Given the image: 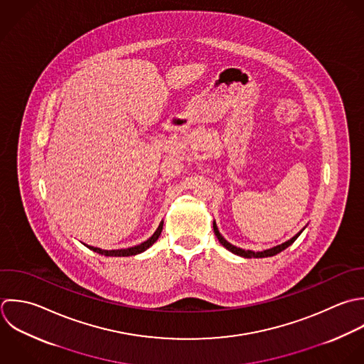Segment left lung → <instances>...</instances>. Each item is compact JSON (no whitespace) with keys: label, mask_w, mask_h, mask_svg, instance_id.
<instances>
[{"label":"left lung","mask_w":364,"mask_h":364,"mask_svg":"<svg viewBox=\"0 0 364 364\" xmlns=\"http://www.w3.org/2000/svg\"><path fill=\"white\" fill-rule=\"evenodd\" d=\"M213 228H214V234L217 235V238H218V241L221 242V245H224L228 251H231L232 254H237V255H240V257H244V258H265V257H274V255H277V254H279L281 251H284V250H287L289 245H292L294 242H295V240L301 235V232H298L295 237H292L291 240H288L287 242H284V244H281V245H277V247H274V248H269V250H265V251H259V252H254V251H250V250H242V248H238V247H235V245H232V244H230L221 234H220V231H218V228H217V224H215V221L213 223Z\"/></svg>","instance_id":"obj_1"}]
</instances>
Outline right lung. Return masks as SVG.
<instances>
[{
  "label": "right lung",
  "mask_w": 364,
  "mask_h": 364,
  "mask_svg": "<svg viewBox=\"0 0 364 364\" xmlns=\"http://www.w3.org/2000/svg\"><path fill=\"white\" fill-rule=\"evenodd\" d=\"M161 230H163V221L160 223L159 228L156 230V232L144 242L136 245V247H132V248H126V250H112V251H106V250H100V248H95V247H90V245H86L89 250L100 254V255H105V257H130V255H137V254H141L143 251H146L147 248H150L160 237L161 234Z\"/></svg>",
  "instance_id": "obj_1"
}]
</instances>
